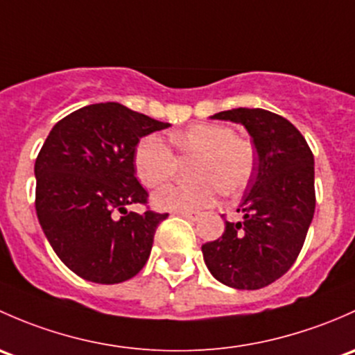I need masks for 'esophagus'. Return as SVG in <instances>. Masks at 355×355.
<instances>
[{
  "label": "esophagus",
  "mask_w": 355,
  "mask_h": 355,
  "mask_svg": "<svg viewBox=\"0 0 355 355\" xmlns=\"http://www.w3.org/2000/svg\"><path fill=\"white\" fill-rule=\"evenodd\" d=\"M176 215H181V217L189 218V220H196L200 217L198 211H176Z\"/></svg>",
  "instance_id": "1"
}]
</instances>
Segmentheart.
Returning <instances> with one entry per match:
<instances>
[{
    "mask_svg": "<svg viewBox=\"0 0 355 355\" xmlns=\"http://www.w3.org/2000/svg\"><path fill=\"white\" fill-rule=\"evenodd\" d=\"M174 150L195 157L189 166L188 184H167L153 195L159 210L193 211L215 200L218 189L234 196L246 189L257 167L254 147L246 138L236 137L229 126L200 123L171 137ZM176 157L159 135H147L133 152L135 174L145 188H157L171 178Z\"/></svg>",
    "mask_w": 355,
    "mask_h": 355,
    "instance_id": "1",
    "label": "heart"
}]
</instances>
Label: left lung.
I'll return each instance as SVG.
<instances>
[{
	"label": "left lung",
	"mask_w": 355,
	"mask_h": 355,
	"mask_svg": "<svg viewBox=\"0 0 355 355\" xmlns=\"http://www.w3.org/2000/svg\"><path fill=\"white\" fill-rule=\"evenodd\" d=\"M241 123L257 147V167L241 202L239 222L225 220L202 246L218 282L257 291L288 272L304 244L316 207L314 157L301 131L265 109L237 107L211 116Z\"/></svg>",
	"instance_id": "obj_1"
}]
</instances>
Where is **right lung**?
I'll return each instance as SVG.
<instances>
[{"instance_id": "add662e5", "label": "right lung", "mask_w": 355, "mask_h": 355, "mask_svg": "<svg viewBox=\"0 0 355 355\" xmlns=\"http://www.w3.org/2000/svg\"><path fill=\"white\" fill-rule=\"evenodd\" d=\"M167 126L118 102H101L68 114L47 135L34 167L35 210L54 253L82 279L119 284L147 263L169 214L147 205L133 152L141 137ZM131 202L148 210L128 212ZM116 211L123 214L119 221Z\"/></svg>"}]
</instances>
